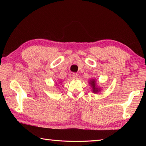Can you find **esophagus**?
<instances>
[{"mask_svg": "<svg viewBox=\"0 0 146 146\" xmlns=\"http://www.w3.org/2000/svg\"><path fill=\"white\" fill-rule=\"evenodd\" d=\"M72 76H73V78H75V79L78 78V74H77V73H73V74H72Z\"/></svg>", "mask_w": 146, "mask_h": 146, "instance_id": "esophagus-1", "label": "esophagus"}]
</instances>
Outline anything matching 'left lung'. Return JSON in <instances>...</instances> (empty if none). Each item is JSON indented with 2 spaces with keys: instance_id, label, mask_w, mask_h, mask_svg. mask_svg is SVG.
Listing matches in <instances>:
<instances>
[{
  "instance_id": "1",
  "label": "left lung",
  "mask_w": 146,
  "mask_h": 146,
  "mask_svg": "<svg viewBox=\"0 0 146 146\" xmlns=\"http://www.w3.org/2000/svg\"><path fill=\"white\" fill-rule=\"evenodd\" d=\"M90 84L91 86V87H92L93 93H96L99 92L100 91V89L99 88H97V86H96L95 79H92V80H91V81H90Z\"/></svg>"
}]
</instances>
